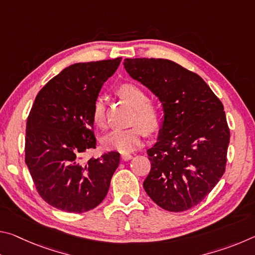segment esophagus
<instances>
[{"label":"esophagus","instance_id":"1","mask_svg":"<svg viewBox=\"0 0 255 255\" xmlns=\"http://www.w3.org/2000/svg\"><path fill=\"white\" fill-rule=\"evenodd\" d=\"M132 158V155L130 154H123L122 155V159L123 161H129V159Z\"/></svg>","mask_w":255,"mask_h":255}]
</instances>
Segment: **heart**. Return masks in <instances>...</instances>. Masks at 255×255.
<instances>
[{
  "instance_id": "obj_1",
  "label": "heart",
  "mask_w": 255,
  "mask_h": 255,
  "mask_svg": "<svg viewBox=\"0 0 255 255\" xmlns=\"http://www.w3.org/2000/svg\"><path fill=\"white\" fill-rule=\"evenodd\" d=\"M118 93L132 108H135V122L152 131L158 126L159 114L154 103L147 101L145 90L135 83H125L119 86ZM92 119L98 127H105L106 116L102 99H98L93 106ZM142 127V128H143ZM136 126L128 129H115L102 139L103 147L119 153L128 154L143 144L144 128Z\"/></svg>"
}]
</instances>
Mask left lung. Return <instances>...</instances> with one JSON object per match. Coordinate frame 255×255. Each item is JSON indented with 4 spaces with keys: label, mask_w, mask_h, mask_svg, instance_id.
<instances>
[{
    "label": "left lung",
    "mask_w": 255,
    "mask_h": 255,
    "mask_svg": "<svg viewBox=\"0 0 255 255\" xmlns=\"http://www.w3.org/2000/svg\"><path fill=\"white\" fill-rule=\"evenodd\" d=\"M124 66L162 103L145 191L165 210L192 208L225 172L230 129L223 103L199 75L172 60L126 58Z\"/></svg>",
    "instance_id": "left-lung-1"
}]
</instances>
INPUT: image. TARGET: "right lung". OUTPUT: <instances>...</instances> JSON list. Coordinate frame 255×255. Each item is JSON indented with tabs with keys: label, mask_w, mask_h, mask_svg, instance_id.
I'll return each mask as SVG.
<instances>
[{
	"label": "right lung",
	"mask_w": 255,
	"mask_h": 255,
	"mask_svg": "<svg viewBox=\"0 0 255 255\" xmlns=\"http://www.w3.org/2000/svg\"><path fill=\"white\" fill-rule=\"evenodd\" d=\"M122 57L70 65L40 90L25 130V164L47 204L81 214L105 199L120 154L82 159L96 148L93 106Z\"/></svg>",
	"instance_id": "obj_1"
}]
</instances>
